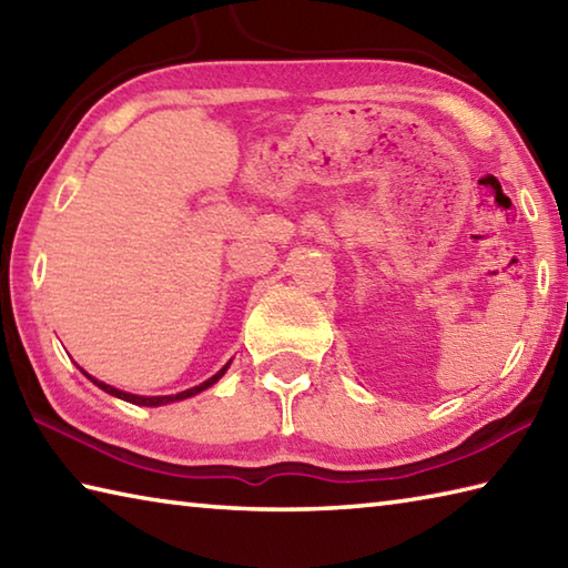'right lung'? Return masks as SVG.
I'll return each mask as SVG.
<instances>
[{"mask_svg":"<svg viewBox=\"0 0 568 568\" xmlns=\"http://www.w3.org/2000/svg\"><path fill=\"white\" fill-rule=\"evenodd\" d=\"M226 369H229V364L224 366V369L221 372H216L214 376H211V379H206L204 384H199V386H192V388H186V392H180V394H172V396H138V394H128V392H120V388H115V386H110V384H105V382H98V379H93L91 374H85L88 379H91L95 386H100L103 388L105 394H110V396H118V398H122V402H130V404H138V406H164V404H172V402H182V398H189V396H196L199 392H204V388H209L211 384H216L221 376L226 374Z\"/></svg>","mask_w":568,"mask_h":568,"instance_id":"add662e5","label":"right lung"}]
</instances>
